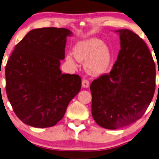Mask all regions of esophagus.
I'll return each instance as SVG.
<instances>
[{
    "instance_id": "1",
    "label": "esophagus",
    "mask_w": 159,
    "mask_h": 159,
    "mask_svg": "<svg viewBox=\"0 0 159 159\" xmlns=\"http://www.w3.org/2000/svg\"><path fill=\"white\" fill-rule=\"evenodd\" d=\"M89 85H90V83H89V81H88V80L84 79L83 80H82V86L84 88H88V87H89Z\"/></svg>"
}]
</instances>
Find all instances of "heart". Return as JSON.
<instances>
[{
	"instance_id": "1",
	"label": "heart",
	"mask_w": 159,
	"mask_h": 159,
	"mask_svg": "<svg viewBox=\"0 0 159 159\" xmlns=\"http://www.w3.org/2000/svg\"><path fill=\"white\" fill-rule=\"evenodd\" d=\"M74 55L79 61L85 62V69L92 75L104 73L110 65V52L102 41L89 39L77 43L74 48ZM66 61L75 66L76 61L71 55H67Z\"/></svg>"
}]
</instances>
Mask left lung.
<instances>
[{"mask_svg": "<svg viewBox=\"0 0 159 159\" xmlns=\"http://www.w3.org/2000/svg\"><path fill=\"white\" fill-rule=\"evenodd\" d=\"M116 32L120 39L117 61L110 73L94 80L90 88L93 117L107 129L141 118L156 89V65L147 44L131 30Z\"/></svg>", "mask_w": 159, "mask_h": 159, "instance_id": "obj_1", "label": "left lung"}]
</instances>
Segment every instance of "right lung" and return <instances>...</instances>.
I'll return each mask as SVG.
<instances>
[{
	"label": "right lung",
	"mask_w": 159,
	"mask_h": 159,
	"mask_svg": "<svg viewBox=\"0 0 159 159\" xmlns=\"http://www.w3.org/2000/svg\"><path fill=\"white\" fill-rule=\"evenodd\" d=\"M55 27L30 30L14 47L5 69L6 91L22 122L36 128L56 125L81 89V77L62 74L66 37Z\"/></svg>",
	"instance_id": "right-lung-1"
}]
</instances>
